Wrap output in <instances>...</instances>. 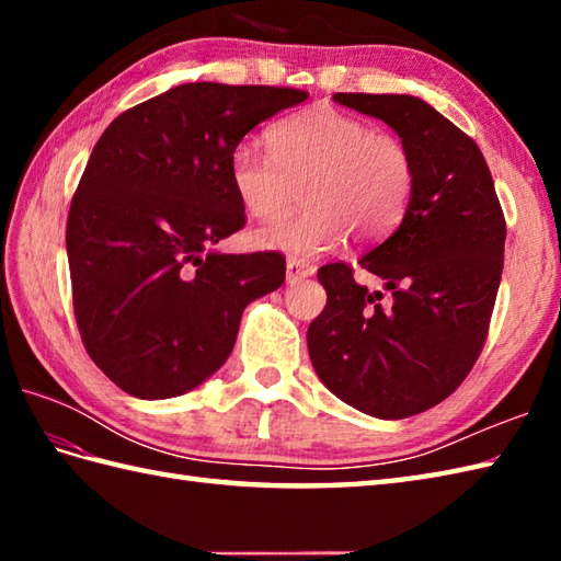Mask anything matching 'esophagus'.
I'll use <instances>...</instances> for the list:
<instances>
[{"label": "esophagus", "instance_id": "34e87169", "mask_svg": "<svg viewBox=\"0 0 561 561\" xmlns=\"http://www.w3.org/2000/svg\"><path fill=\"white\" fill-rule=\"evenodd\" d=\"M313 272H316V267L311 265V262L299 260V257H289L287 260V282L289 284L301 282L304 277H311Z\"/></svg>", "mask_w": 561, "mask_h": 561}]
</instances>
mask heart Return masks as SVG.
<instances>
[{"label": "heart", "mask_w": 561, "mask_h": 561, "mask_svg": "<svg viewBox=\"0 0 561 561\" xmlns=\"http://www.w3.org/2000/svg\"><path fill=\"white\" fill-rule=\"evenodd\" d=\"M270 157L241 145L229 157V181L248 217H287L301 187L306 209L257 231V243L313 257L350 231L376 241L396 229L414 190L410 147L392 133L332 105L294 113L267 129Z\"/></svg>", "instance_id": "1"}]
</instances>
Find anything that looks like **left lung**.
Listing matches in <instances>:
<instances>
[{
  "instance_id": "8db88e82",
  "label": "left lung",
  "mask_w": 561,
  "mask_h": 561,
  "mask_svg": "<svg viewBox=\"0 0 561 561\" xmlns=\"http://www.w3.org/2000/svg\"><path fill=\"white\" fill-rule=\"evenodd\" d=\"M390 125L414 159L400 226L359 257L318 270L328 304L308 325L320 380L359 412L404 420L446 400L484 347L504 270L506 219L480 147L414 96L335 93Z\"/></svg>"
}]
</instances>
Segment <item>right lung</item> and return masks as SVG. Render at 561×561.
<instances>
[{
  "instance_id": "add662e5",
  "label": "right lung",
  "mask_w": 561,
  "mask_h": 561,
  "mask_svg": "<svg viewBox=\"0 0 561 561\" xmlns=\"http://www.w3.org/2000/svg\"><path fill=\"white\" fill-rule=\"evenodd\" d=\"M308 99L287 87L183 83L117 115L67 214L79 335L117 388L163 400L229 359L243 308L282 287L277 250L221 255L245 226L229 157L255 125Z\"/></svg>"
}]
</instances>
